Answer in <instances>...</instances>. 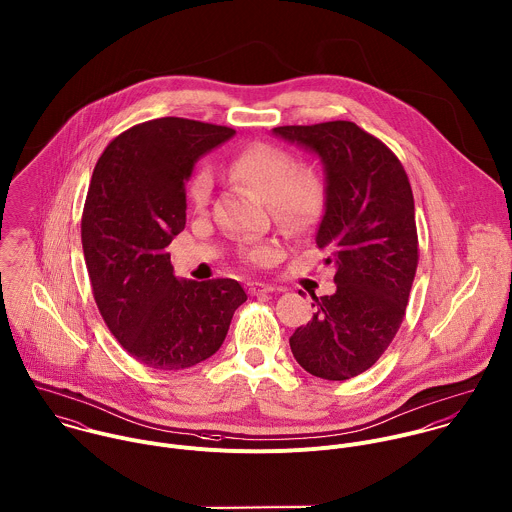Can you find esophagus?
Here are the masks:
<instances>
[{
    "instance_id": "obj_1",
    "label": "esophagus",
    "mask_w": 512,
    "mask_h": 512,
    "mask_svg": "<svg viewBox=\"0 0 512 512\" xmlns=\"http://www.w3.org/2000/svg\"><path fill=\"white\" fill-rule=\"evenodd\" d=\"M247 289H249V293L251 295H259V293H273L275 291V287L273 285H267V283H249L247 285Z\"/></svg>"
}]
</instances>
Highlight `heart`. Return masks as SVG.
I'll list each match as a JSON object with an SVG mask.
<instances>
[{
	"mask_svg": "<svg viewBox=\"0 0 512 512\" xmlns=\"http://www.w3.org/2000/svg\"><path fill=\"white\" fill-rule=\"evenodd\" d=\"M229 175L269 199L273 219L291 233H301L315 225L325 203L321 175L307 165H297L293 155L273 143H251L235 153L227 163ZM213 173L199 167L189 181V201L195 211H203L211 201ZM275 257L273 245H259L251 251L255 263H269Z\"/></svg>",
	"mask_w": 512,
	"mask_h": 512,
	"instance_id": "1",
	"label": "heart"
}]
</instances>
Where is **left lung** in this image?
I'll return each instance as SVG.
<instances>
[{
    "label": "left lung",
    "mask_w": 512,
    "mask_h": 512,
    "mask_svg": "<svg viewBox=\"0 0 512 512\" xmlns=\"http://www.w3.org/2000/svg\"><path fill=\"white\" fill-rule=\"evenodd\" d=\"M273 133L323 161L317 247L337 269V291L311 295L317 311L289 345L307 373L347 381L379 361L403 323L419 265L413 189L399 157L353 121L283 125Z\"/></svg>",
    "instance_id": "8db88e82"
}]
</instances>
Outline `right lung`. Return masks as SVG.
Returning <instances> with one entry per match:
<instances>
[{"instance_id": "right-lung-1", "label": "right lung", "mask_w": 512, "mask_h": 512, "mask_svg": "<svg viewBox=\"0 0 512 512\" xmlns=\"http://www.w3.org/2000/svg\"><path fill=\"white\" fill-rule=\"evenodd\" d=\"M233 133L159 117L119 133L95 163L81 215L93 299L119 345L145 367L181 371L209 359L247 301L235 279L177 281L165 251L185 227L195 161Z\"/></svg>"}]
</instances>
